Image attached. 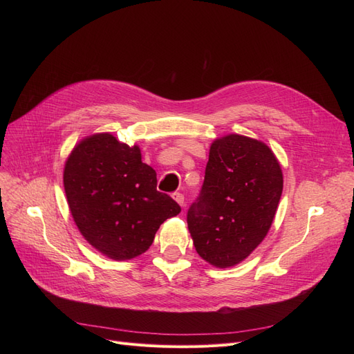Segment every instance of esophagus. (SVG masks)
<instances>
[{"label": "esophagus", "mask_w": 354, "mask_h": 354, "mask_svg": "<svg viewBox=\"0 0 354 354\" xmlns=\"http://www.w3.org/2000/svg\"><path fill=\"white\" fill-rule=\"evenodd\" d=\"M171 196H173V199L178 203L180 207H185V196L183 195L178 194V192H176V194H173Z\"/></svg>", "instance_id": "34e87169"}]
</instances>
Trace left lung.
<instances>
[{
  "label": "left lung",
  "mask_w": 354,
  "mask_h": 354,
  "mask_svg": "<svg viewBox=\"0 0 354 354\" xmlns=\"http://www.w3.org/2000/svg\"><path fill=\"white\" fill-rule=\"evenodd\" d=\"M282 189L269 146L239 134L214 140L201 194L187 211L196 252L220 269L243 261L269 232Z\"/></svg>",
  "instance_id": "obj_1"
}]
</instances>
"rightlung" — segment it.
<instances>
[{"instance_id":"add662e5","label":"right lung","mask_w":354,"mask_h":354,"mask_svg":"<svg viewBox=\"0 0 354 354\" xmlns=\"http://www.w3.org/2000/svg\"><path fill=\"white\" fill-rule=\"evenodd\" d=\"M156 173L142 162L138 146L109 133L85 137L73 147L63 173L69 209L82 236L112 260L147 251L178 203L156 190Z\"/></svg>"}]
</instances>
